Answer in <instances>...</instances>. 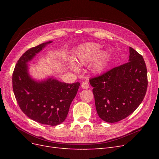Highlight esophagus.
<instances>
[{
	"label": "esophagus",
	"instance_id": "obj_1",
	"mask_svg": "<svg viewBox=\"0 0 159 159\" xmlns=\"http://www.w3.org/2000/svg\"><path fill=\"white\" fill-rule=\"evenodd\" d=\"M81 88H82L83 89H88L89 88V84L88 82H86V81H84V82H82V84H81Z\"/></svg>",
	"mask_w": 159,
	"mask_h": 159
}]
</instances>
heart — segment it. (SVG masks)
Here are the masks:
<instances>
[{
    "label": "heart",
    "instance_id": "obj_1",
    "mask_svg": "<svg viewBox=\"0 0 159 159\" xmlns=\"http://www.w3.org/2000/svg\"><path fill=\"white\" fill-rule=\"evenodd\" d=\"M101 46L95 42L85 43L77 48L74 60L78 65H86L91 62V69L95 73H99L103 70L109 60V54L105 51H99ZM73 68L75 67L73 66Z\"/></svg>",
    "mask_w": 159,
    "mask_h": 159
}]
</instances>
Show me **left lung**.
Returning a JSON list of instances; mask_svg holds the SVG:
<instances>
[{
    "instance_id": "left-lung-1",
    "label": "left lung",
    "mask_w": 159,
    "mask_h": 159,
    "mask_svg": "<svg viewBox=\"0 0 159 159\" xmlns=\"http://www.w3.org/2000/svg\"><path fill=\"white\" fill-rule=\"evenodd\" d=\"M127 63L89 80L99 117L115 123L133 113L145 98L147 70L143 56L129 47Z\"/></svg>"
}]
</instances>
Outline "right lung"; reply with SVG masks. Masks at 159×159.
<instances>
[{"instance_id":"add662e5","label":"right lung","mask_w":159,"mask_h":159,"mask_svg":"<svg viewBox=\"0 0 159 159\" xmlns=\"http://www.w3.org/2000/svg\"><path fill=\"white\" fill-rule=\"evenodd\" d=\"M51 42L43 43L24 53L13 71L12 88L24 113L38 123L56 126L67 117L80 84H66L52 78L37 81L30 78L27 62Z\"/></svg>"}]
</instances>
